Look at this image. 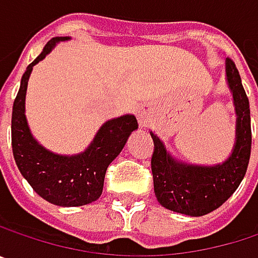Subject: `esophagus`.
Listing matches in <instances>:
<instances>
[{
	"instance_id": "esophagus-1",
	"label": "esophagus",
	"mask_w": 258,
	"mask_h": 258,
	"mask_svg": "<svg viewBox=\"0 0 258 258\" xmlns=\"http://www.w3.org/2000/svg\"><path fill=\"white\" fill-rule=\"evenodd\" d=\"M137 119H139V122H140L142 125H145V122L148 121V113H145V112H137Z\"/></svg>"
}]
</instances>
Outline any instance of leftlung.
Masks as SVG:
<instances>
[{"label": "left lung", "instance_id": "8db88e82", "mask_svg": "<svg viewBox=\"0 0 258 258\" xmlns=\"http://www.w3.org/2000/svg\"><path fill=\"white\" fill-rule=\"evenodd\" d=\"M227 80L236 104V145L232 155L214 167L178 163L161 140L152 133L154 154L151 160L154 191L158 202L175 212L200 217L220 208L242 182L251 155L249 101L242 86L236 64L227 58Z\"/></svg>", "mask_w": 258, "mask_h": 258}]
</instances>
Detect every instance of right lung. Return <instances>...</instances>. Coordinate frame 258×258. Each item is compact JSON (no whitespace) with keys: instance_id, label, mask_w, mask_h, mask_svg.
I'll return each mask as SVG.
<instances>
[{"instance_id":"obj_1","label":"right lung","mask_w":258,"mask_h":258,"mask_svg":"<svg viewBox=\"0 0 258 258\" xmlns=\"http://www.w3.org/2000/svg\"><path fill=\"white\" fill-rule=\"evenodd\" d=\"M61 40L67 37L49 40L43 52L26 67L13 103L12 148L18 169L38 196L58 206H83L101 196L106 170L122 151L131 131L137 128V119L125 115L107 121L89 148L73 157L52 154L34 140L25 118L28 79L32 67Z\"/></svg>"}]
</instances>
